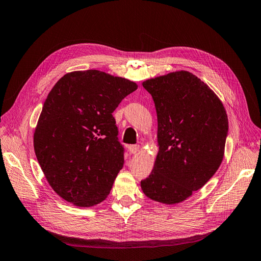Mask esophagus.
<instances>
[{
    "instance_id": "34e87169",
    "label": "esophagus",
    "mask_w": 261,
    "mask_h": 261,
    "mask_svg": "<svg viewBox=\"0 0 261 261\" xmlns=\"http://www.w3.org/2000/svg\"><path fill=\"white\" fill-rule=\"evenodd\" d=\"M139 149H140V147L137 146V145H130V146H128V151L130 153H133V154L137 153L139 151Z\"/></svg>"
}]
</instances>
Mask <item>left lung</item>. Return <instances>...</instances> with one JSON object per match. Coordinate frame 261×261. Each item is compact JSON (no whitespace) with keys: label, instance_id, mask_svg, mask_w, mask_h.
I'll use <instances>...</instances> for the list:
<instances>
[{"label":"left lung","instance_id":"8db88e82","mask_svg":"<svg viewBox=\"0 0 261 261\" xmlns=\"http://www.w3.org/2000/svg\"><path fill=\"white\" fill-rule=\"evenodd\" d=\"M158 117V151L150 175L140 181L151 200H186L213 176L224 156L226 111L210 87L187 70L143 83Z\"/></svg>","mask_w":261,"mask_h":261}]
</instances>
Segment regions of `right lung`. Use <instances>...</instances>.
Listing matches in <instances>:
<instances>
[{"instance_id":"add662e5","label":"right lung","mask_w":261,"mask_h":261,"mask_svg":"<svg viewBox=\"0 0 261 261\" xmlns=\"http://www.w3.org/2000/svg\"><path fill=\"white\" fill-rule=\"evenodd\" d=\"M136 83L97 69L63 76L46 97L34 133L35 153L61 198L77 207L103 201L124 164L112 115Z\"/></svg>"}]
</instances>
